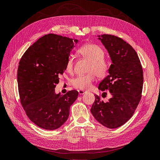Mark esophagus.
<instances>
[{
  "label": "esophagus",
  "instance_id": "esophagus-1",
  "mask_svg": "<svg viewBox=\"0 0 160 160\" xmlns=\"http://www.w3.org/2000/svg\"><path fill=\"white\" fill-rule=\"evenodd\" d=\"M78 92H79V94H83L84 93H85V91H82V90H79L78 91Z\"/></svg>",
  "mask_w": 160,
  "mask_h": 160
}]
</instances>
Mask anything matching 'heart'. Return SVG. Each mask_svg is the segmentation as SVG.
Returning a JSON list of instances; mask_svg holds the SVG:
<instances>
[{
    "label": "heart",
    "mask_w": 160,
    "mask_h": 160,
    "mask_svg": "<svg viewBox=\"0 0 160 160\" xmlns=\"http://www.w3.org/2000/svg\"><path fill=\"white\" fill-rule=\"evenodd\" d=\"M78 53L90 62L87 68L88 73L76 77L72 81V86L79 90H87L91 87L95 76L104 78L109 72L110 64L104 58V51L100 47L94 44H87L80 47ZM66 70L71 73L73 69V58L69 56L66 62Z\"/></svg>",
    "instance_id": "obj_1"
}]
</instances>
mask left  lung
Wrapping results in <instances>:
<instances>
[{"label":"left lung","mask_w":160,"mask_h":160,"mask_svg":"<svg viewBox=\"0 0 160 160\" xmlns=\"http://www.w3.org/2000/svg\"><path fill=\"white\" fill-rule=\"evenodd\" d=\"M98 37L112 61L109 75L100 82L98 88L109 90L112 97L105 102L100 96L94 94L91 111L102 125L115 129L124 125L137 109L142 96L143 71L136 51L129 44L112 35ZM106 94L104 92L102 97L105 98Z\"/></svg>","instance_id":"obj_1"}]
</instances>
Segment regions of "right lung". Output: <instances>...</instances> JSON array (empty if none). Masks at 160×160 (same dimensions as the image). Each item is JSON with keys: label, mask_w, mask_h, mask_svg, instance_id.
I'll return each mask as SVG.
<instances>
[{"label": "right lung", "mask_w": 160, "mask_h": 160, "mask_svg": "<svg viewBox=\"0 0 160 160\" xmlns=\"http://www.w3.org/2000/svg\"><path fill=\"white\" fill-rule=\"evenodd\" d=\"M78 39L50 33L25 51L19 63L18 84L20 102L29 119L46 130L58 129L67 121L78 92L61 95L54 88L66 69L70 52Z\"/></svg>", "instance_id": "right-lung-1"}]
</instances>
